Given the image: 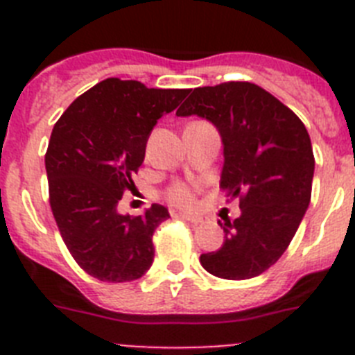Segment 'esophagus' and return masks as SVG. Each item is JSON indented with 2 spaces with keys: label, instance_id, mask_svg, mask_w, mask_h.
<instances>
[{
  "label": "esophagus",
  "instance_id": "34e87169",
  "mask_svg": "<svg viewBox=\"0 0 355 355\" xmlns=\"http://www.w3.org/2000/svg\"><path fill=\"white\" fill-rule=\"evenodd\" d=\"M175 216H180V218H183V220L192 222V224H200V222L205 220L200 215H190V213H175Z\"/></svg>",
  "mask_w": 355,
  "mask_h": 355
}]
</instances>
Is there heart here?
Listing matches in <instances>:
<instances>
[{"instance_id": "1", "label": "heart", "mask_w": 355, "mask_h": 355, "mask_svg": "<svg viewBox=\"0 0 355 355\" xmlns=\"http://www.w3.org/2000/svg\"><path fill=\"white\" fill-rule=\"evenodd\" d=\"M167 199L171 200L174 206H180V208H190L193 205V193L192 190L187 187V184H172L167 190Z\"/></svg>"}]
</instances>
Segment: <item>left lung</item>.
<instances>
[{
	"mask_svg": "<svg viewBox=\"0 0 355 355\" xmlns=\"http://www.w3.org/2000/svg\"><path fill=\"white\" fill-rule=\"evenodd\" d=\"M175 115H199L218 130L220 188L240 199L241 215L218 220L224 243L200 254V265L231 281L263 274L288 249L311 200L315 156L306 126L277 97L249 81L193 89Z\"/></svg>",
	"mask_w": 355,
	"mask_h": 355,
	"instance_id": "obj_1",
	"label": "left lung"
}]
</instances>
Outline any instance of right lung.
<instances>
[{"mask_svg": "<svg viewBox=\"0 0 355 355\" xmlns=\"http://www.w3.org/2000/svg\"><path fill=\"white\" fill-rule=\"evenodd\" d=\"M188 92L108 78L74 99L53 128L46 153L53 216L74 261L99 281L128 283L153 265V234L171 216L167 208L131 216L117 205L135 188L131 175L158 119Z\"/></svg>", "mask_w": 355, "mask_h": 355, "instance_id": "1", "label": "right lung"}]
</instances>
